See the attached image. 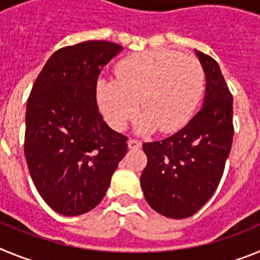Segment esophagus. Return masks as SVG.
Here are the masks:
<instances>
[{
    "label": "esophagus",
    "mask_w": 260,
    "mask_h": 260,
    "mask_svg": "<svg viewBox=\"0 0 260 260\" xmlns=\"http://www.w3.org/2000/svg\"><path fill=\"white\" fill-rule=\"evenodd\" d=\"M127 146L130 150H139V148H142V142L137 141V139H130L127 142Z\"/></svg>",
    "instance_id": "1"
}]
</instances>
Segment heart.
<instances>
[{
	"mask_svg": "<svg viewBox=\"0 0 260 260\" xmlns=\"http://www.w3.org/2000/svg\"><path fill=\"white\" fill-rule=\"evenodd\" d=\"M203 89V70L197 59L155 49L123 58L116 68V79L99 80L96 98L114 130H123L141 104L144 113L138 133L147 134L158 127L162 133H174L191 119Z\"/></svg>",
	"mask_w": 260,
	"mask_h": 260,
	"instance_id": "b5f03b06",
	"label": "heart"
}]
</instances>
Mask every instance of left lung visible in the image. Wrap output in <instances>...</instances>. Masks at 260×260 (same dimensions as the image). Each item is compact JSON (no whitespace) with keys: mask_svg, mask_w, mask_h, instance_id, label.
Listing matches in <instances>:
<instances>
[{"mask_svg":"<svg viewBox=\"0 0 260 260\" xmlns=\"http://www.w3.org/2000/svg\"><path fill=\"white\" fill-rule=\"evenodd\" d=\"M206 75L203 105L172 137L143 144L147 167L141 177L151 208L186 219L207 203L219 186L233 141V96L219 63L195 50Z\"/></svg>","mask_w":260,"mask_h":260,"instance_id":"8db88e82","label":"left lung"}]
</instances>
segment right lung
<instances>
[{"instance_id": "add662e5", "label": "right lung", "mask_w": 260, "mask_h": 260, "mask_svg": "<svg viewBox=\"0 0 260 260\" xmlns=\"http://www.w3.org/2000/svg\"><path fill=\"white\" fill-rule=\"evenodd\" d=\"M122 49L104 40L58 49L27 100L29 174L45 203L63 216L83 215L103 201L127 151V138L103 121L96 103L99 74Z\"/></svg>"}]
</instances>
